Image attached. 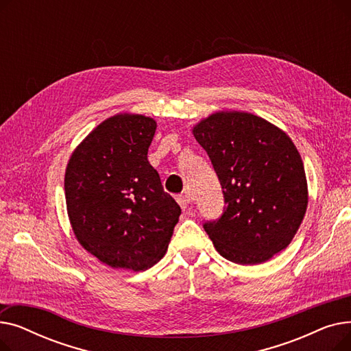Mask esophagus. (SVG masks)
<instances>
[{"label": "esophagus", "instance_id": "34e87169", "mask_svg": "<svg viewBox=\"0 0 351 351\" xmlns=\"http://www.w3.org/2000/svg\"><path fill=\"white\" fill-rule=\"evenodd\" d=\"M176 202L182 209H186L188 205L191 204V197L188 195H179V196H176Z\"/></svg>", "mask_w": 351, "mask_h": 351}]
</instances>
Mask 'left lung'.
Wrapping results in <instances>:
<instances>
[{"instance_id": "8db88e82", "label": "left lung", "mask_w": 351, "mask_h": 351, "mask_svg": "<svg viewBox=\"0 0 351 351\" xmlns=\"http://www.w3.org/2000/svg\"><path fill=\"white\" fill-rule=\"evenodd\" d=\"M222 186L226 206L204 229L237 265H259L289 246L307 209L303 160L291 139L263 118L216 112L193 128Z\"/></svg>"}]
</instances>
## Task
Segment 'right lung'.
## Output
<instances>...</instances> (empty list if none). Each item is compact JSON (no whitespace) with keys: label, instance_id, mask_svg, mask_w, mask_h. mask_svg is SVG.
<instances>
[{"label":"right lung","instance_id":"1","mask_svg":"<svg viewBox=\"0 0 351 351\" xmlns=\"http://www.w3.org/2000/svg\"><path fill=\"white\" fill-rule=\"evenodd\" d=\"M155 131L156 122L143 115L108 118L66 166L72 230L85 250L114 269L152 267L168 250L179 220V205L147 160Z\"/></svg>","mask_w":351,"mask_h":351}]
</instances>
